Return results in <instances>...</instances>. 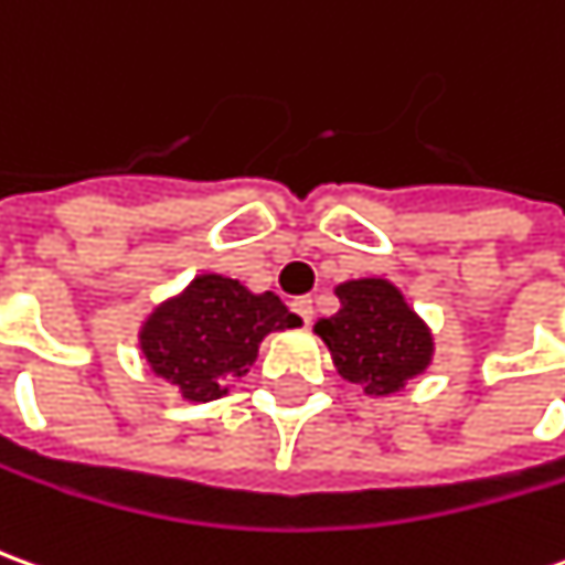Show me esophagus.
Wrapping results in <instances>:
<instances>
[{
	"mask_svg": "<svg viewBox=\"0 0 565 565\" xmlns=\"http://www.w3.org/2000/svg\"><path fill=\"white\" fill-rule=\"evenodd\" d=\"M290 309H294L306 323H311V318H315V302H311V296H296L294 302H290Z\"/></svg>",
	"mask_w": 565,
	"mask_h": 565,
	"instance_id": "1",
	"label": "esophagus"
}]
</instances>
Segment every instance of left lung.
<instances>
[{"label": "left lung", "mask_w": 565, "mask_h": 565, "mask_svg": "<svg viewBox=\"0 0 565 565\" xmlns=\"http://www.w3.org/2000/svg\"><path fill=\"white\" fill-rule=\"evenodd\" d=\"M337 296L342 302L339 315L318 321L315 330L333 351L339 376L366 394H388L425 370L431 337L392 284L379 278L351 281Z\"/></svg>", "instance_id": "obj_1"}]
</instances>
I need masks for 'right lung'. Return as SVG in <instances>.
<instances>
[{"instance_id":"1","label":"right lung","mask_w":565,"mask_h":565,"mask_svg":"<svg viewBox=\"0 0 565 565\" xmlns=\"http://www.w3.org/2000/svg\"><path fill=\"white\" fill-rule=\"evenodd\" d=\"M275 294L254 296L223 275H201L186 294L161 306L143 327L146 361L189 401H216L247 373L271 330L296 327Z\"/></svg>"}]
</instances>
